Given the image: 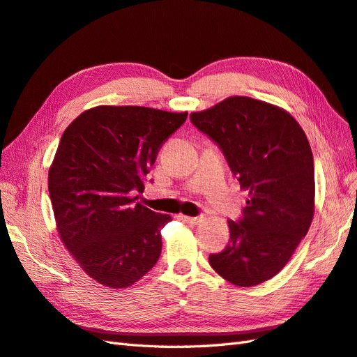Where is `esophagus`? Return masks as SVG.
<instances>
[{
  "label": "esophagus",
  "instance_id": "1",
  "mask_svg": "<svg viewBox=\"0 0 357 357\" xmlns=\"http://www.w3.org/2000/svg\"><path fill=\"white\" fill-rule=\"evenodd\" d=\"M182 220L192 224V226H197V224H200L203 220H205V217H203V215H200V217H185V215H182Z\"/></svg>",
  "mask_w": 357,
  "mask_h": 357
}]
</instances>
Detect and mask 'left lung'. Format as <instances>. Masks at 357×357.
Here are the masks:
<instances>
[{"mask_svg": "<svg viewBox=\"0 0 357 357\" xmlns=\"http://www.w3.org/2000/svg\"><path fill=\"white\" fill-rule=\"evenodd\" d=\"M190 119L220 146L250 196L242 218L229 221L227 247L209 264L235 286H257L286 266L311 226L310 142L289 112L250 97H229Z\"/></svg>", "mask_w": 357, "mask_h": 357, "instance_id": "1", "label": "left lung"}]
</instances>
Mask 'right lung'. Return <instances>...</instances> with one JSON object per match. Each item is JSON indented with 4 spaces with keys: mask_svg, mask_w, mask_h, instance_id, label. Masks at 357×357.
Wrapping results in <instances>:
<instances>
[{
    "mask_svg": "<svg viewBox=\"0 0 357 357\" xmlns=\"http://www.w3.org/2000/svg\"><path fill=\"white\" fill-rule=\"evenodd\" d=\"M187 112L97 106L66 128L49 169L59 238L91 278L110 289L137 282L161 254L172 221L136 203L161 145Z\"/></svg>",
    "mask_w": 357,
    "mask_h": 357,
    "instance_id": "add662e5",
    "label": "right lung"
}]
</instances>
